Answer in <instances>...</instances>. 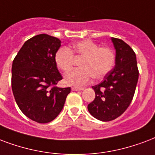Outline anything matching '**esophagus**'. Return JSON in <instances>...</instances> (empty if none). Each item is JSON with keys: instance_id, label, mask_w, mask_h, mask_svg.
<instances>
[{"instance_id": "34e87169", "label": "esophagus", "mask_w": 155, "mask_h": 155, "mask_svg": "<svg viewBox=\"0 0 155 155\" xmlns=\"http://www.w3.org/2000/svg\"><path fill=\"white\" fill-rule=\"evenodd\" d=\"M71 90H72V91L84 90V88H77V87H72V88H71Z\"/></svg>"}]
</instances>
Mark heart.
<instances>
[{"label": "heart", "mask_w": 155, "mask_h": 155, "mask_svg": "<svg viewBox=\"0 0 155 155\" xmlns=\"http://www.w3.org/2000/svg\"><path fill=\"white\" fill-rule=\"evenodd\" d=\"M74 56L82 58L80 69L74 70L65 75V82L69 85L80 87L90 82L92 78L101 80L114 67V51L109 47L100 46L89 40L75 42L69 49L62 47L57 50L54 59L57 66L64 72H68L74 66Z\"/></svg>", "instance_id": "obj_1"}]
</instances>
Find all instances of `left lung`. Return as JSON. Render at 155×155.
<instances>
[{
    "instance_id": "1",
    "label": "left lung",
    "mask_w": 155,
    "mask_h": 155,
    "mask_svg": "<svg viewBox=\"0 0 155 155\" xmlns=\"http://www.w3.org/2000/svg\"><path fill=\"white\" fill-rule=\"evenodd\" d=\"M115 49V66L102 82L92 88L95 99L88 105L89 113L97 120L107 122L120 116L133 100L139 71L136 54L127 44L112 37Z\"/></svg>"
}]
</instances>
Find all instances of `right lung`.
Listing matches in <instances>:
<instances>
[{
	"mask_svg": "<svg viewBox=\"0 0 155 155\" xmlns=\"http://www.w3.org/2000/svg\"><path fill=\"white\" fill-rule=\"evenodd\" d=\"M59 39L40 34L26 41L13 61L11 85L18 106L35 122L46 124L62 111L71 88H58L62 79L54 56Z\"/></svg>",
	"mask_w": 155,
	"mask_h": 155,
	"instance_id": "obj_1",
	"label": "right lung"
}]
</instances>
